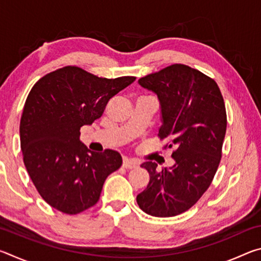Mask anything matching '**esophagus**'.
<instances>
[{
  "mask_svg": "<svg viewBox=\"0 0 261 261\" xmlns=\"http://www.w3.org/2000/svg\"><path fill=\"white\" fill-rule=\"evenodd\" d=\"M123 167L126 168V169H134V168L138 167V162L135 160H131V159L124 158L123 159Z\"/></svg>",
  "mask_w": 261,
  "mask_h": 261,
  "instance_id": "1",
  "label": "esophagus"
}]
</instances>
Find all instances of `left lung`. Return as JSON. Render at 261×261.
Segmentation results:
<instances>
[{"label": "left lung", "instance_id": "8db88e82", "mask_svg": "<svg viewBox=\"0 0 261 261\" xmlns=\"http://www.w3.org/2000/svg\"><path fill=\"white\" fill-rule=\"evenodd\" d=\"M138 83L158 95L163 146L174 147L175 165L159 171L155 162L141 165L149 174L147 188L137 196L145 213L169 218L200 199L218 170L227 130L223 96L213 78L185 64H171Z\"/></svg>", "mask_w": 261, "mask_h": 261}]
</instances>
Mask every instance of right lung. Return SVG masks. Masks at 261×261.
<instances>
[{"label":"right lung","instance_id":"1","mask_svg":"<svg viewBox=\"0 0 261 261\" xmlns=\"http://www.w3.org/2000/svg\"><path fill=\"white\" fill-rule=\"evenodd\" d=\"M135 81L68 65L45 74L30 91L19 126L23 160L39 194L55 210L73 215L91 208L106 178L122 166L117 151H90L81 127L101 117L108 101Z\"/></svg>","mask_w":261,"mask_h":261}]
</instances>
